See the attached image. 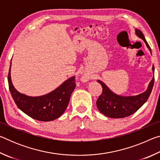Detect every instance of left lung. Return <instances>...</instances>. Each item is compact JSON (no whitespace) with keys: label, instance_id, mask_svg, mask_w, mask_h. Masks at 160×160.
<instances>
[{"label":"left lung","instance_id":"8db88e82","mask_svg":"<svg viewBox=\"0 0 160 160\" xmlns=\"http://www.w3.org/2000/svg\"><path fill=\"white\" fill-rule=\"evenodd\" d=\"M135 34L138 37L145 42L147 47L151 52V48L145 39L142 32L139 29H135ZM152 71L155 72V68L152 66ZM155 77L149 84L147 90L136 96L123 97L112 92L105 84L100 80L97 82L100 83L102 88V93L100 94L97 100V107L100 112L107 117L113 118H121L131 116L137 112L145 102L148 99L152 90Z\"/></svg>","mask_w":160,"mask_h":160}]
</instances>
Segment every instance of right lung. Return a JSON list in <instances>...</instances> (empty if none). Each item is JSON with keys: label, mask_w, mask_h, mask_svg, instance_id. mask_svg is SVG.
<instances>
[{"label": "right lung", "mask_w": 160, "mask_h": 160, "mask_svg": "<svg viewBox=\"0 0 160 160\" xmlns=\"http://www.w3.org/2000/svg\"><path fill=\"white\" fill-rule=\"evenodd\" d=\"M10 67L8 76L9 90L16 105L22 112L41 121H53L63 114L76 87L75 76L65 81L50 93L39 97H29L19 92L14 88L10 77Z\"/></svg>", "instance_id": "add662e5"}]
</instances>
